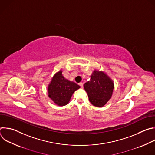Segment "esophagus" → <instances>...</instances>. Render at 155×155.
Wrapping results in <instances>:
<instances>
[{
    "instance_id": "obj_1",
    "label": "esophagus",
    "mask_w": 155,
    "mask_h": 155,
    "mask_svg": "<svg viewBox=\"0 0 155 155\" xmlns=\"http://www.w3.org/2000/svg\"><path fill=\"white\" fill-rule=\"evenodd\" d=\"M79 85H80V86L81 88H83V83H79Z\"/></svg>"
}]
</instances>
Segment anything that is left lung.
<instances>
[{"label": "left lung", "instance_id": "1", "mask_svg": "<svg viewBox=\"0 0 155 155\" xmlns=\"http://www.w3.org/2000/svg\"><path fill=\"white\" fill-rule=\"evenodd\" d=\"M84 88L90 102L97 107H101L111 97L114 84L105 74L94 71L90 80L84 84Z\"/></svg>", "mask_w": 155, "mask_h": 155}]
</instances>
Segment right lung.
<instances>
[{
	"label": "right lung",
	"instance_id": "right-lung-1",
	"mask_svg": "<svg viewBox=\"0 0 155 155\" xmlns=\"http://www.w3.org/2000/svg\"><path fill=\"white\" fill-rule=\"evenodd\" d=\"M80 87L75 83L64 78L62 71H59L48 86V96L56 104L63 106L69 103L73 93Z\"/></svg>",
	"mask_w": 155,
	"mask_h": 155
}]
</instances>
